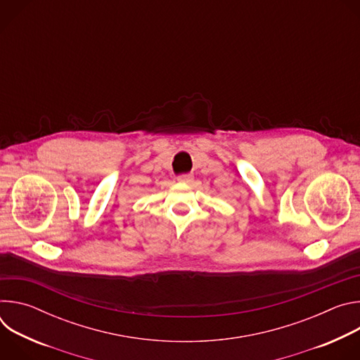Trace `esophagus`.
<instances>
[{"label":"esophagus","mask_w":360,"mask_h":360,"mask_svg":"<svg viewBox=\"0 0 360 360\" xmlns=\"http://www.w3.org/2000/svg\"><path fill=\"white\" fill-rule=\"evenodd\" d=\"M176 179H178V182H182V184H188V185L193 184V176H192V175H189V174L179 175Z\"/></svg>","instance_id":"esophagus-1"}]
</instances>
